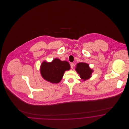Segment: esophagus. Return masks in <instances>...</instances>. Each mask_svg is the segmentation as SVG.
I'll list each match as a JSON object with an SVG mask.
<instances>
[{"label":"esophagus","instance_id":"34e87169","mask_svg":"<svg viewBox=\"0 0 129 129\" xmlns=\"http://www.w3.org/2000/svg\"><path fill=\"white\" fill-rule=\"evenodd\" d=\"M70 65H71V69H73V68H74V64L73 63H71V64H70Z\"/></svg>","mask_w":129,"mask_h":129}]
</instances>
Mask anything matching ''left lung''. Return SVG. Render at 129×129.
Listing matches in <instances>:
<instances>
[{
    "instance_id": "8db88e82",
    "label": "left lung",
    "mask_w": 129,
    "mask_h": 129,
    "mask_svg": "<svg viewBox=\"0 0 129 129\" xmlns=\"http://www.w3.org/2000/svg\"><path fill=\"white\" fill-rule=\"evenodd\" d=\"M75 70L78 74H79L80 78L83 80L90 78L93 72L92 69L90 68L88 64L84 62L77 63Z\"/></svg>"
}]
</instances>
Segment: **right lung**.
<instances>
[{
	"label": "right lung",
	"instance_id": "right-lung-1",
	"mask_svg": "<svg viewBox=\"0 0 129 129\" xmlns=\"http://www.w3.org/2000/svg\"><path fill=\"white\" fill-rule=\"evenodd\" d=\"M70 65L66 61L58 58L51 62L43 61L41 65V74L43 79L52 83L60 82L65 72L70 69Z\"/></svg>",
	"mask_w": 129,
	"mask_h": 129
}]
</instances>
